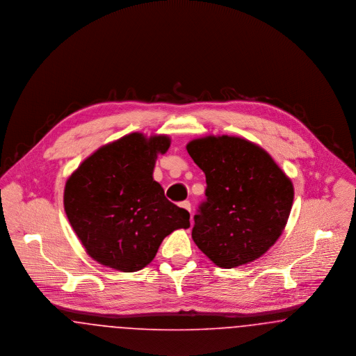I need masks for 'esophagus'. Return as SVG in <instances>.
I'll return each instance as SVG.
<instances>
[{"mask_svg":"<svg viewBox=\"0 0 356 356\" xmlns=\"http://www.w3.org/2000/svg\"><path fill=\"white\" fill-rule=\"evenodd\" d=\"M179 206H181L182 209H185V210H187L188 213L191 211V205H190V202H188V201H184V202H181V204H179Z\"/></svg>","mask_w":356,"mask_h":356,"instance_id":"obj_1","label":"esophagus"}]
</instances>
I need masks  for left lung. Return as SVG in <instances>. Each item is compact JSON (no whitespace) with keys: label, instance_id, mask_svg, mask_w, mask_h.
Returning <instances> with one entry per match:
<instances>
[{"label":"left lung","instance_id":"8db88e82","mask_svg":"<svg viewBox=\"0 0 356 356\" xmlns=\"http://www.w3.org/2000/svg\"><path fill=\"white\" fill-rule=\"evenodd\" d=\"M188 155L205 172L206 200L191 237L217 266L260 259L279 240L293 204V184L259 145L233 135L190 140Z\"/></svg>","mask_w":356,"mask_h":356}]
</instances>
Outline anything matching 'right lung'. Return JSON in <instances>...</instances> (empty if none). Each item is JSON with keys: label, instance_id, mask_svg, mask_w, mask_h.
Masks as SVG:
<instances>
[{"label": "right lung", "instance_id": "obj_1", "mask_svg": "<svg viewBox=\"0 0 356 356\" xmlns=\"http://www.w3.org/2000/svg\"><path fill=\"white\" fill-rule=\"evenodd\" d=\"M169 135L131 132L103 145L68 177L64 209L87 254L103 266L136 272L166 236L190 226L188 211L171 204L152 172Z\"/></svg>", "mask_w": 356, "mask_h": 356}]
</instances>
